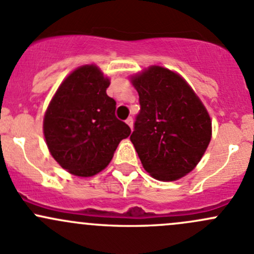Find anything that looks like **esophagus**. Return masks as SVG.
<instances>
[{
	"mask_svg": "<svg viewBox=\"0 0 254 254\" xmlns=\"http://www.w3.org/2000/svg\"><path fill=\"white\" fill-rule=\"evenodd\" d=\"M125 123H127V124L129 125V127H130V129H132V124H134V120H132V118H131V117H129V118H127V119L125 120Z\"/></svg>",
	"mask_w": 254,
	"mask_h": 254,
	"instance_id": "34e87169",
	"label": "esophagus"
}]
</instances>
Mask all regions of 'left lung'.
<instances>
[{"label": "left lung", "instance_id": "left-lung-1", "mask_svg": "<svg viewBox=\"0 0 254 254\" xmlns=\"http://www.w3.org/2000/svg\"><path fill=\"white\" fill-rule=\"evenodd\" d=\"M140 112L130 140L146 171L158 181H176L203 157L211 122L193 89L177 73L152 66L132 78Z\"/></svg>", "mask_w": 254, "mask_h": 254}]
</instances>
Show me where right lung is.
<instances>
[{
    "instance_id": "add662e5",
    "label": "right lung",
    "mask_w": 254,
    "mask_h": 254,
    "mask_svg": "<svg viewBox=\"0 0 254 254\" xmlns=\"http://www.w3.org/2000/svg\"><path fill=\"white\" fill-rule=\"evenodd\" d=\"M109 79L98 67L73 71L59 87L44 118V136L56 162L70 173L91 177L111 162L129 125L115 117L117 102L107 94Z\"/></svg>"
}]
</instances>
